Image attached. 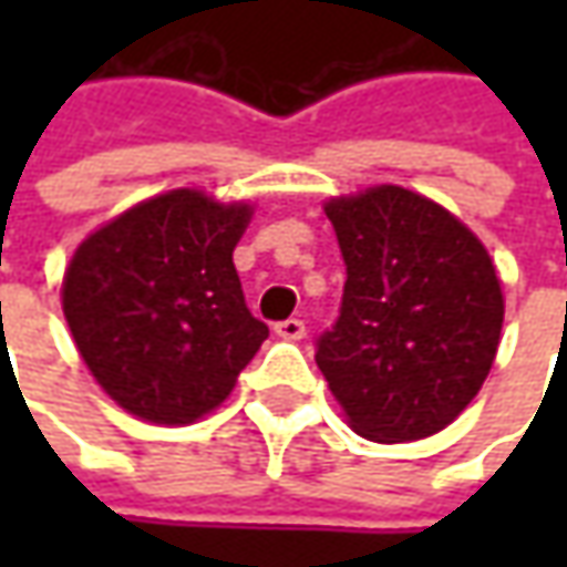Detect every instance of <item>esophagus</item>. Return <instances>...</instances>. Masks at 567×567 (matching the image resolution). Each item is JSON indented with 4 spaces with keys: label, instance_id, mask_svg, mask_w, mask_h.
<instances>
[{
    "label": "esophagus",
    "instance_id": "esophagus-1",
    "mask_svg": "<svg viewBox=\"0 0 567 567\" xmlns=\"http://www.w3.org/2000/svg\"><path fill=\"white\" fill-rule=\"evenodd\" d=\"M274 334L284 340H302L306 338V324L299 318H287V321H277L274 324Z\"/></svg>",
    "mask_w": 567,
    "mask_h": 567
}]
</instances>
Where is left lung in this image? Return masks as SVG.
Returning <instances> with one entry per match:
<instances>
[{
    "instance_id": "8db88e82",
    "label": "left lung",
    "mask_w": 567,
    "mask_h": 567,
    "mask_svg": "<svg viewBox=\"0 0 567 567\" xmlns=\"http://www.w3.org/2000/svg\"><path fill=\"white\" fill-rule=\"evenodd\" d=\"M347 265L340 316L316 362L350 425L416 442L461 416L489 375L505 299L486 246L401 186L324 205Z\"/></svg>"
}]
</instances>
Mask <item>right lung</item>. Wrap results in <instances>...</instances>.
I'll return each mask as SVG.
<instances>
[{
	"mask_svg": "<svg viewBox=\"0 0 567 567\" xmlns=\"http://www.w3.org/2000/svg\"><path fill=\"white\" fill-rule=\"evenodd\" d=\"M249 220V205L173 188L78 246L62 312L81 360L122 410L186 425L227 401L268 338L233 265Z\"/></svg>",
	"mask_w": 567,
	"mask_h": 567,
	"instance_id": "add662e5",
	"label": "right lung"
}]
</instances>
